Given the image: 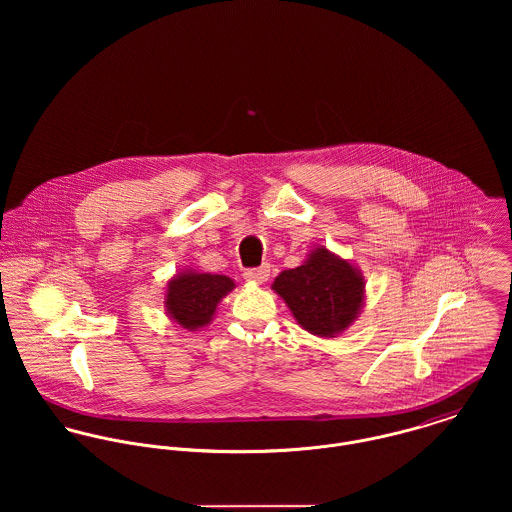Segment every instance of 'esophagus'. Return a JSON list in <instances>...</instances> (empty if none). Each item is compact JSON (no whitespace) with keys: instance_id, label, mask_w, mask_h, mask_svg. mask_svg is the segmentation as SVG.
<instances>
[{"instance_id":"1","label":"esophagus","mask_w":512,"mask_h":512,"mask_svg":"<svg viewBox=\"0 0 512 512\" xmlns=\"http://www.w3.org/2000/svg\"><path fill=\"white\" fill-rule=\"evenodd\" d=\"M244 280H248V282H256V284H262V282H266L268 280V276H270V266H260V268H248V270H244Z\"/></svg>"}]
</instances>
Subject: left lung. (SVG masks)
<instances>
[{"label": "left lung", "mask_w": 512, "mask_h": 512, "mask_svg": "<svg viewBox=\"0 0 512 512\" xmlns=\"http://www.w3.org/2000/svg\"><path fill=\"white\" fill-rule=\"evenodd\" d=\"M297 323L313 335L345 331L363 303V276L345 260L317 248L303 266L284 270L274 286Z\"/></svg>", "instance_id": "8db88e82"}]
</instances>
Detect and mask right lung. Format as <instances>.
I'll list each match as a JSON object with an SVG mask.
<instances>
[{"label": "right lung", "instance_id": "1", "mask_svg": "<svg viewBox=\"0 0 512 512\" xmlns=\"http://www.w3.org/2000/svg\"><path fill=\"white\" fill-rule=\"evenodd\" d=\"M234 288L219 274H181L169 282L167 311L185 329H197L211 321L222 295Z\"/></svg>", "mask_w": 512, "mask_h": 512}]
</instances>
